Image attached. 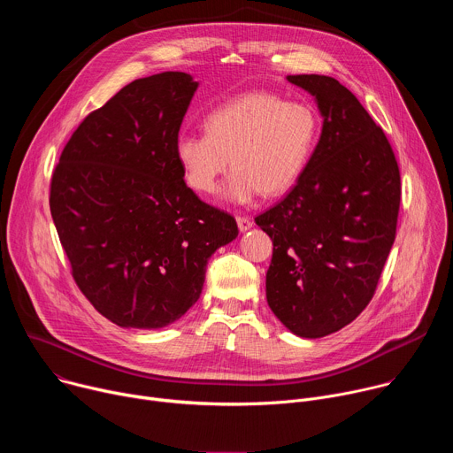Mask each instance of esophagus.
Returning <instances> with one entry per match:
<instances>
[{
    "label": "esophagus",
    "instance_id": "1",
    "mask_svg": "<svg viewBox=\"0 0 453 453\" xmlns=\"http://www.w3.org/2000/svg\"><path fill=\"white\" fill-rule=\"evenodd\" d=\"M236 224H238V229L242 233H245V231H249L252 227V220L249 217H236Z\"/></svg>",
    "mask_w": 453,
    "mask_h": 453
}]
</instances>
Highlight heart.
Masks as SVG:
<instances>
[{"label":"heart","instance_id":"1","mask_svg":"<svg viewBox=\"0 0 453 453\" xmlns=\"http://www.w3.org/2000/svg\"><path fill=\"white\" fill-rule=\"evenodd\" d=\"M206 134H180L175 157L186 182L213 193L229 168L224 197L249 204L260 193L288 191L306 170L320 133L317 111L301 100L271 91H249L210 111Z\"/></svg>","mask_w":453,"mask_h":453}]
</instances>
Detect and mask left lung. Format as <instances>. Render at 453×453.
Returning <instances> with one entry per match:
<instances>
[{
	"label": "left lung",
	"mask_w": 453,
	"mask_h": 453,
	"mask_svg": "<svg viewBox=\"0 0 453 453\" xmlns=\"http://www.w3.org/2000/svg\"><path fill=\"white\" fill-rule=\"evenodd\" d=\"M322 116L315 152L288 196L254 222L273 240L267 303L304 339L339 332L372 299L396 238L400 168L357 96L326 75H288Z\"/></svg>",
	"instance_id": "1"
}]
</instances>
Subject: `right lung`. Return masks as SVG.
Segmentation results:
<instances>
[{"instance_id":"obj_1","label":"right lung","mask_w":453,"mask_h":453,"mask_svg":"<svg viewBox=\"0 0 453 453\" xmlns=\"http://www.w3.org/2000/svg\"><path fill=\"white\" fill-rule=\"evenodd\" d=\"M199 82L182 72L138 79L79 125L51 175L50 210L72 274L121 328L157 330L203 292L211 254L236 220L203 203L175 157Z\"/></svg>"}]
</instances>
